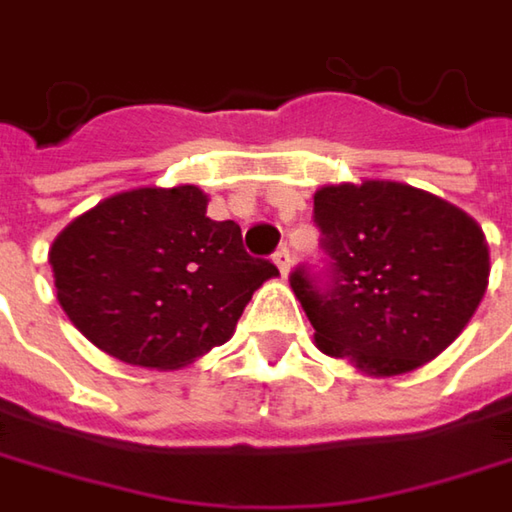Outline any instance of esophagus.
<instances>
[{"instance_id":"34e87169","label":"esophagus","mask_w":512,"mask_h":512,"mask_svg":"<svg viewBox=\"0 0 512 512\" xmlns=\"http://www.w3.org/2000/svg\"><path fill=\"white\" fill-rule=\"evenodd\" d=\"M272 260H275V266L281 269V275H287V272H290V263H293V257H290V249H287V246H281V249L272 255Z\"/></svg>"}]
</instances>
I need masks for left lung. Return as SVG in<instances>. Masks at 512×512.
<instances>
[{
  "label": "left lung",
  "instance_id": "left-lung-1",
  "mask_svg": "<svg viewBox=\"0 0 512 512\" xmlns=\"http://www.w3.org/2000/svg\"><path fill=\"white\" fill-rule=\"evenodd\" d=\"M319 266L290 287L316 346L372 375H401L448 349L487 293L484 231L463 210L395 181L313 196Z\"/></svg>",
  "mask_w": 512,
  "mask_h": 512
}]
</instances>
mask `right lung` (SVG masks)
<instances>
[{"instance_id": "right-lung-1", "label": "right lung", "mask_w": 512, "mask_h": 512, "mask_svg": "<svg viewBox=\"0 0 512 512\" xmlns=\"http://www.w3.org/2000/svg\"><path fill=\"white\" fill-rule=\"evenodd\" d=\"M72 325L117 360L178 369L222 346L257 287L278 275L240 225L208 216L193 187L117 193L70 222L49 249Z\"/></svg>"}]
</instances>
